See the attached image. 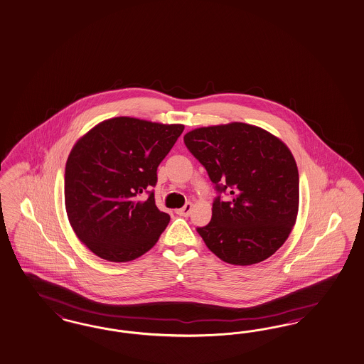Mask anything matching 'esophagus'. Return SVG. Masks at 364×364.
Returning <instances> with one entry per match:
<instances>
[{
  "label": "esophagus",
  "mask_w": 364,
  "mask_h": 364,
  "mask_svg": "<svg viewBox=\"0 0 364 364\" xmlns=\"http://www.w3.org/2000/svg\"><path fill=\"white\" fill-rule=\"evenodd\" d=\"M191 211H192V204H191V203H187L183 208L176 210V213H177V215H180V216H189Z\"/></svg>",
  "instance_id": "esophagus-1"
}]
</instances>
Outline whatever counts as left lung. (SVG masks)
Here are the masks:
<instances>
[{"label": "left lung", "instance_id": "obj_1", "mask_svg": "<svg viewBox=\"0 0 364 364\" xmlns=\"http://www.w3.org/2000/svg\"><path fill=\"white\" fill-rule=\"evenodd\" d=\"M184 144L205 168L218 196L211 222L198 227L207 247L227 264L262 262L288 239L299 213V169L288 146L242 122L199 127ZM228 193L230 201H222Z\"/></svg>", "mask_w": 364, "mask_h": 364}]
</instances>
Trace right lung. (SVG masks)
I'll return each mask as SVG.
<instances>
[{"instance_id": "obj_1", "label": "right lung", "mask_w": 364, "mask_h": 364, "mask_svg": "<svg viewBox=\"0 0 364 364\" xmlns=\"http://www.w3.org/2000/svg\"><path fill=\"white\" fill-rule=\"evenodd\" d=\"M184 130L130 117L100 122L75 144L64 200L76 237L102 259L133 261L151 250L171 216L157 208V168ZM141 193L149 199L141 201Z\"/></svg>"}]
</instances>
